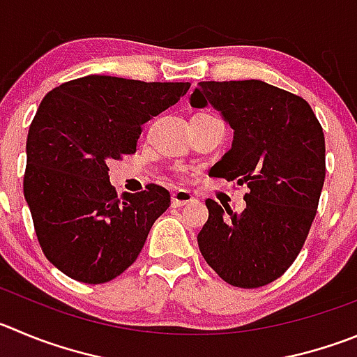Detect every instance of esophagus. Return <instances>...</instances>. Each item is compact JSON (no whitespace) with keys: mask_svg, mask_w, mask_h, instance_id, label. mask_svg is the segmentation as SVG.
Returning a JSON list of instances; mask_svg holds the SVG:
<instances>
[{"mask_svg":"<svg viewBox=\"0 0 357 357\" xmlns=\"http://www.w3.org/2000/svg\"><path fill=\"white\" fill-rule=\"evenodd\" d=\"M194 195L190 194L188 190H185V188H178L174 192V194H172V197H171V204H172V208H179V206H185V204H188V202H192L194 201Z\"/></svg>","mask_w":357,"mask_h":357,"instance_id":"esophagus-1","label":"esophagus"}]
</instances>
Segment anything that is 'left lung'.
<instances>
[{"label": "left lung", "mask_w": 357, "mask_h": 357, "mask_svg": "<svg viewBox=\"0 0 357 357\" xmlns=\"http://www.w3.org/2000/svg\"><path fill=\"white\" fill-rule=\"evenodd\" d=\"M190 105H211L234 130L209 176L250 190L241 213L206 201L202 257L234 287L271 284L296 261L317 213L326 178L321 123L301 96L255 79L199 82Z\"/></svg>", "instance_id": "1"}]
</instances>
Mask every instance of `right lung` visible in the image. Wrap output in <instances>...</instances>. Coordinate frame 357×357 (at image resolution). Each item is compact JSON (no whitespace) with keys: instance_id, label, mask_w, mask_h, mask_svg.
I'll return each mask as SVG.
<instances>
[{"instance_id":"1","label":"right lung","mask_w":357,"mask_h":357,"mask_svg":"<svg viewBox=\"0 0 357 357\" xmlns=\"http://www.w3.org/2000/svg\"><path fill=\"white\" fill-rule=\"evenodd\" d=\"M190 82L86 75L43 96L26 141L24 197L49 262L84 284L121 275L171 204L163 186L118 197L109 162L135 153L141 126Z\"/></svg>"}]
</instances>
